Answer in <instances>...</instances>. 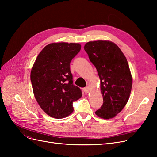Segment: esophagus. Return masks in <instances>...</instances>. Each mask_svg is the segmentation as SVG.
<instances>
[{
    "label": "esophagus",
    "instance_id": "obj_1",
    "mask_svg": "<svg viewBox=\"0 0 157 157\" xmlns=\"http://www.w3.org/2000/svg\"><path fill=\"white\" fill-rule=\"evenodd\" d=\"M82 90H83L85 94H87V93L89 92V88H88V87H87V86L84 88L82 89Z\"/></svg>",
    "mask_w": 157,
    "mask_h": 157
}]
</instances>
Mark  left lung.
Returning a JSON list of instances; mask_svg holds the SVG:
<instances>
[{"instance_id": "left-lung-1", "label": "left lung", "mask_w": 157, "mask_h": 157, "mask_svg": "<svg viewBox=\"0 0 157 157\" xmlns=\"http://www.w3.org/2000/svg\"><path fill=\"white\" fill-rule=\"evenodd\" d=\"M84 50L101 82L103 103L96 114L104 119L111 118L125 107L131 92L132 78L127 59L118 46L109 40L88 42Z\"/></svg>"}]
</instances>
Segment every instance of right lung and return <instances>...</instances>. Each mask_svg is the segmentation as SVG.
Segmentation results:
<instances>
[{
    "label": "right lung",
    "mask_w": 157,
    "mask_h": 157,
    "mask_svg": "<svg viewBox=\"0 0 157 157\" xmlns=\"http://www.w3.org/2000/svg\"><path fill=\"white\" fill-rule=\"evenodd\" d=\"M81 49L78 43L59 42L46 46L31 71L33 93L47 115L62 118L73 111V103L82 96L73 84L70 63Z\"/></svg>",
    "instance_id": "1"
}]
</instances>
